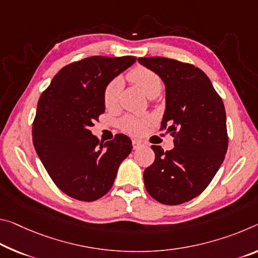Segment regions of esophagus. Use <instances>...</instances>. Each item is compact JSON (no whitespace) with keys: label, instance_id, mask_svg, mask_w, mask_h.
<instances>
[{"label":"esophagus","instance_id":"34e87169","mask_svg":"<svg viewBox=\"0 0 258 258\" xmlns=\"http://www.w3.org/2000/svg\"><path fill=\"white\" fill-rule=\"evenodd\" d=\"M132 146H133V149H139L140 147H142V142H140L139 140H133L132 141Z\"/></svg>","mask_w":258,"mask_h":258}]
</instances>
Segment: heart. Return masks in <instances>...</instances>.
I'll list each match as a JSON object with an SVG mask.
<instances>
[{"label": "heart", "instance_id": "obj_1", "mask_svg": "<svg viewBox=\"0 0 258 258\" xmlns=\"http://www.w3.org/2000/svg\"><path fill=\"white\" fill-rule=\"evenodd\" d=\"M127 78L131 83L137 85L142 89L147 96L156 97L161 93L163 85L162 80L156 72L146 67H136L127 73ZM122 83L119 78H114L105 86L103 91V102L107 108L116 107L121 93ZM146 119L132 114L124 116L119 121L120 127L130 133H139L144 130Z\"/></svg>", "mask_w": 258, "mask_h": 258}]
</instances>
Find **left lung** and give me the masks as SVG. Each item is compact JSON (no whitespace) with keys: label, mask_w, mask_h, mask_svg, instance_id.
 <instances>
[{"label":"left lung","mask_w":258,"mask_h":258,"mask_svg":"<svg viewBox=\"0 0 258 258\" xmlns=\"http://www.w3.org/2000/svg\"><path fill=\"white\" fill-rule=\"evenodd\" d=\"M165 84L166 108L161 131L174 138V148L151 146L155 161L144 172L151 198L167 206L190 201L206 189L226 155V113L208 76L193 64L166 57H140Z\"/></svg>","instance_id":"left-lung-1"}]
</instances>
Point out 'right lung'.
<instances>
[{
	"instance_id": "right-lung-1",
	"label": "right lung",
	"mask_w": 258,
	"mask_h": 258,
	"mask_svg": "<svg viewBox=\"0 0 258 258\" xmlns=\"http://www.w3.org/2000/svg\"><path fill=\"white\" fill-rule=\"evenodd\" d=\"M137 57L91 56L60 69L41 94L32 128L33 145L55 185L71 198L92 202L112 187L132 141L117 134L100 141L91 132L104 112L103 91Z\"/></svg>"
}]
</instances>
